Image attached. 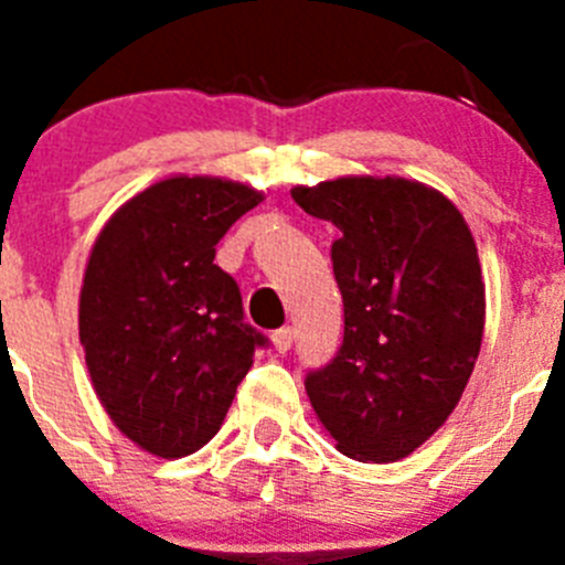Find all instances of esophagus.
I'll use <instances>...</instances> for the list:
<instances>
[{
	"instance_id": "34e87169",
	"label": "esophagus",
	"mask_w": 565,
	"mask_h": 565,
	"mask_svg": "<svg viewBox=\"0 0 565 565\" xmlns=\"http://www.w3.org/2000/svg\"><path fill=\"white\" fill-rule=\"evenodd\" d=\"M271 342H274V351L288 353L294 344V328H279V331H274Z\"/></svg>"
}]
</instances>
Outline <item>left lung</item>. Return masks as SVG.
Here are the masks:
<instances>
[{"label":"left lung","mask_w":565,"mask_h":565,"mask_svg":"<svg viewBox=\"0 0 565 565\" xmlns=\"http://www.w3.org/2000/svg\"><path fill=\"white\" fill-rule=\"evenodd\" d=\"M294 201L331 221L344 337L308 371L311 407L344 456H411L456 411L483 337V279L461 212L404 178H339Z\"/></svg>","instance_id":"8db88e82"}]
</instances>
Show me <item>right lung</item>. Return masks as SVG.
Masks as SVG:
<instances>
[{"instance_id":"add662e5","label":"right lung","mask_w":565,"mask_h":565,"mask_svg":"<svg viewBox=\"0 0 565 565\" xmlns=\"http://www.w3.org/2000/svg\"><path fill=\"white\" fill-rule=\"evenodd\" d=\"M263 194L221 178H169L135 194L98 234L78 337L115 427L161 458L201 450L268 339L214 246Z\"/></svg>"}]
</instances>
